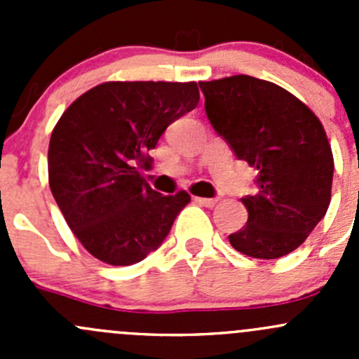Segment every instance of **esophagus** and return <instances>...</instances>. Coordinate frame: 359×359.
<instances>
[{
    "label": "esophagus",
    "instance_id": "esophagus-1",
    "mask_svg": "<svg viewBox=\"0 0 359 359\" xmlns=\"http://www.w3.org/2000/svg\"><path fill=\"white\" fill-rule=\"evenodd\" d=\"M194 201H196L198 205L208 206V208H212V206H215V203H217L215 198H200V196L194 198Z\"/></svg>",
    "mask_w": 359,
    "mask_h": 359
}]
</instances>
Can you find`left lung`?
<instances>
[{
	"instance_id": "obj_1",
	"label": "left lung",
	"mask_w": 359,
	"mask_h": 359,
	"mask_svg": "<svg viewBox=\"0 0 359 359\" xmlns=\"http://www.w3.org/2000/svg\"><path fill=\"white\" fill-rule=\"evenodd\" d=\"M206 118L238 159L257 168L234 250L280 259L299 248L330 205L334 156L320 119L297 97L247 74L200 81Z\"/></svg>"
}]
</instances>
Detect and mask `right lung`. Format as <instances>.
<instances>
[{
	"label": "right lung",
	"mask_w": 359,
	"mask_h": 359,
	"mask_svg": "<svg viewBox=\"0 0 359 359\" xmlns=\"http://www.w3.org/2000/svg\"><path fill=\"white\" fill-rule=\"evenodd\" d=\"M200 102L196 83L111 81L76 99L52 132L48 180L67 226L95 259L132 266L161 247L186 191L163 196L140 165Z\"/></svg>",
	"instance_id": "obj_1"
}]
</instances>
